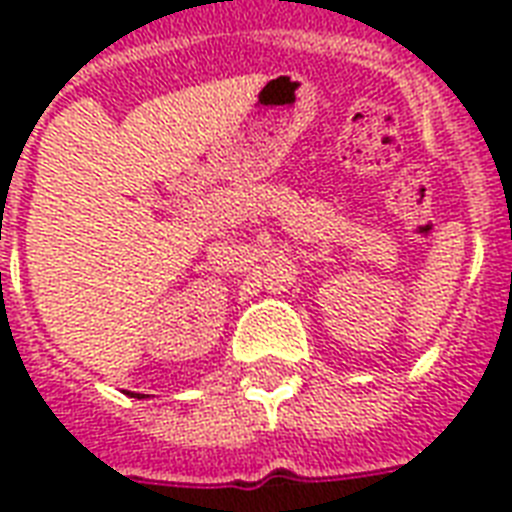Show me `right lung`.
<instances>
[{
    "instance_id": "obj_1",
    "label": "right lung",
    "mask_w": 512,
    "mask_h": 512,
    "mask_svg": "<svg viewBox=\"0 0 512 512\" xmlns=\"http://www.w3.org/2000/svg\"><path fill=\"white\" fill-rule=\"evenodd\" d=\"M127 396H130V398H148L146 393H130V390H127Z\"/></svg>"
}]
</instances>
